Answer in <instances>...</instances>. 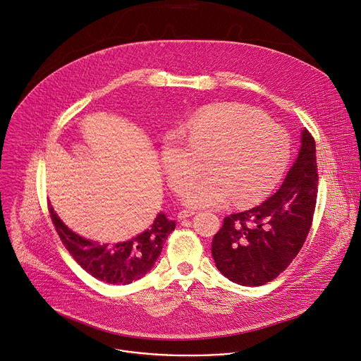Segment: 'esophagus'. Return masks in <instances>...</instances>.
<instances>
[{
	"mask_svg": "<svg viewBox=\"0 0 361 361\" xmlns=\"http://www.w3.org/2000/svg\"><path fill=\"white\" fill-rule=\"evenodd\" d=\"M195 214V211H190V209H183V211H180L178 212V219H185V218H188V216H191V215H194Z\"/></svg>",
	"mask_w": 361,
	"mask_h": 361,
	"instance_id": "obj_1",
	"label": "esophagus"
}]
</instances>
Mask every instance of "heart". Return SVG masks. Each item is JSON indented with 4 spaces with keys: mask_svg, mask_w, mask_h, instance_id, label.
I'll list each match as a JSON object with an SVG mask.
<instances>
[{
    "mask_svg": "<svg viewBox=\"0 0 361 361\" xmlns=\"http://www.w3.org/2000/svg\"><path fill=\"white\" fill-rule=\"evenodd\" d=\"M183 133L166 135L161 147L167 178L177 194L207 166L211 176L184 197L191 207H221L231 200L248 205L267 197L281 180L290 157L288 133L255 107L216 103L192 116Z\"/></svg>",
    "mask_w": 361,
    "mask_h": 361,
    "instance_id": "obj_1",
    "label": "heart"
}]
</instances>
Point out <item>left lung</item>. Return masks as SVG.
<instances>
[{
  "label": "left lung",
  "instance_id": "obj_1",
  "mask_svg": "<svg viewBox=\"0 0 361 361\" xmlns=\"http://www.w3.org/2000/svg\"><path fill=\"white\" fill-rule=\"evenodd\" d=\"M316 143L302 133L299 156L281 188L258 207L224 218L211 252L218 271L243 286L278 278L302 250L317 198Z\"/></svg>",
  "mask_w": 361,
  "mask_h": 361
}]
</instances>
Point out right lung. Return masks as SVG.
Instances as JSON below:
<instances>
[{"mask_svg":"<svg viewBox=\"0 0 361 361\" xmlns=\"http://www.w3.org/2000/svg\"><path fill=\"white\" fill-rule=\"evenodd\" d=\"M51 219L62 244L73 259L93 278L110 285H129L143 278L154 265L163 244L176 228L164 214L154 224L130 241L118 244H97L72 232L49 207Z\"/></svg>","mask_w":361,"mask_h":361,"instance_id":"add662e5","label":"right lung"}]
</instances>
